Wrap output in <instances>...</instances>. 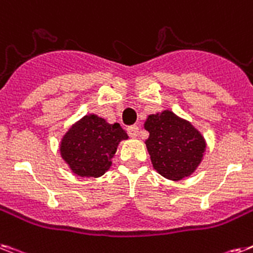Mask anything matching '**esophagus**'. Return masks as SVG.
I'll use <instances>...</instances> for the list:
<instances>
[{
  "label": "esophagus",
  "instance_id": "obj_1",
  "mask_svg": "<svg viewBox=\"0 0 253 253\" xmlns=\"http://www.w3.org/2000/svg\"><path fill=\"white\" fill-rule=\"evenodd\" d=\"M127 133H128L131 137H136L137 135H139V127H137L136 125L127 127Z\"/></svg>",
  "mask_w": 253,
  "mask_h": 253
}]
</instances>
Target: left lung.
<instances>
[{
	"mask_svg": "<svg viewBox=\"0 0 253 253\" xmlns=\"http://www.w3.org/2000/svg\"><path fill=\"white\" fill-rule=\"evenodd\" d=\"M144 128L149 132L145 144L152 165L162 176L180 180L200 165L207 144L188 121L164 110L148 117Z\"/></svg>",
	"mask_w": 253,
	"mask_h": 253,
	"instance_id": "1",
	"label": "left lung"
}]
</instances>
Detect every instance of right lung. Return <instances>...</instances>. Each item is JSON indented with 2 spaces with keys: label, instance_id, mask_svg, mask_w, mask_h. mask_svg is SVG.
Wrapping results in <instances>:
<instances>
[{
  "label": "right lung",
  "instance_id": "obj_1",
  "mask_svg": "<svg viewBox=\"0 0 253 253\" xmlns=\"http://www.w3.org/2000/svg\"><path fill=\"white\" fill-rule=\"evenodd\" d=\"M128 139L120 123L106 122L96 114L84 116L62 137L59 151L74 174L98 178L112 166L121 140Z\"/></svg>",
  "mask_w": 253,
  "mask_h": 253
}]
</instances>
